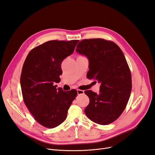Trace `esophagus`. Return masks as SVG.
<instances>
[{
	"mask_svg": "<svg viewBox=\"0 0 155 155\" xmlns=\"http://www.w3.org/2000/svg\"><path fill=\"white\" fill-rule=\"evenodd\" d=\"M77 93H78V95L84 94V91H82V90H80V89H78V90H77Z\"/></svg>",
	"mask_w": 155,
	"mask_h": 155,
	"instance_id": "obj_1",
	"label": "esophagus"
}]
</instances>
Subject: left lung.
Instances as JSON below:
<instances>
[{
    "instance_id": "obj_1",
    "label": "left lung",
    "mask_w": 155,
    "mask_h": 155,
    "mask_svg": "<svg viewBox=\"0 0 155 155\" xmlns=\"http://www.w3.org/2000/svg\"><path fill=\"white\" fill-rule=\"evenodd\" d=\"M76 51L89 61L88 78L101 84L99 94L85 91L90 100L85 114L97 124H110L123 112L132 89L131 71L124 53L115 43L101 38L82 40Z\"/></svg>"
}]
</instances>
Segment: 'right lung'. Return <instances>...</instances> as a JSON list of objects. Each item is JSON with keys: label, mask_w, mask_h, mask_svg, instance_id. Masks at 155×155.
<instances>
[{"label": "right lung", "mask_w": 155, "mask_h": 155, "mask_svg": "<svg viewBox=\"0 0 155 155\" xmlns=\"http://www.w3.org/2000/svg\"><path fill=\"white\" fill-rule=\"evenodd\" d=\"M78 40H52L32 49L24 63L21 87L27 108L39 124L54 128L66 119L77 91L56 88L63 60L74 51Z\"/></svg>", "instance_id": "1"}]
</instances>
